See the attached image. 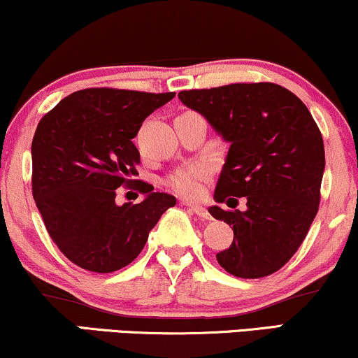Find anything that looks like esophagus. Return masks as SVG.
I'll return each instance as SVG.
<instances>
[{
  "instance_id": "34e87169",
  "label": "esophagus",
  "mask_w": 358,
  "mask_h": 358,
  "mask_svg": "<svg viewBox=\"0 0 358 358\" xmlns=\"http://www.w3.org/2000/svg\"><path fill=\"white\" fill-rule=\"evenodd\" d=\"M188 206H189V210H192L194 215L200 216V218L211 220V215H210V213H208V210H206L205 206H201V205H188Z\"/></svg>"
}]
</instances>
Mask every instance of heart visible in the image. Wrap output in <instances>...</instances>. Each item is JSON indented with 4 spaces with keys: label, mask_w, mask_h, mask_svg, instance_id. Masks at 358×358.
<instances>
[{
    "label": "heart",
    "mask_w": 358,
    "mask_h": 358,
    "mask_svg": "<svg viewBox=\"0 0 358 358\" xmlns=\"http://www.w3.org/2000/svg\"><path fill=\"white\" fill-rule=\"evenodd\" d=\"M213 169L208 164H189L173 171L166 178V187L187 200H198L205 194V183L211 178Z\"/></svg>",
    "instance_id": "b5f03b06"
}]
</instances>
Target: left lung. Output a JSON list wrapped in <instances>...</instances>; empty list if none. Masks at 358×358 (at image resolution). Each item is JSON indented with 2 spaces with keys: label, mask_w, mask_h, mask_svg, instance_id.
I'll return each instance as SVG.
<instances>
[{
  "label": "left lung",
  "mask_w": 358,
  "mask_h": 358,
  "mask_svg": "<svg viewBox=\"0 0 358 358\" xmlns=\"http://www.w3.org/2000/svg\"><path fill=\"white\" fill-rule=\"evenodd\" d=\"M178 97L231 143L215 200L229 208L246 200L244 211L208 208L234 233L216 259L236 278L275 273L299 250L319 211L325 153L309 108L273 83L182 90Z\"/></svg>",
  "instance_id": "left-lung-1"
}]
</instances>
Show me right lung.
Masks as SVG:
<instances>
[{
  "label": "right lung",
  "instance_id": "add662e5",
  "mask_svg": "<svg viewBox=\"0 0 358 358\" xmlns=\"http://www.w3.org/2000/svg\"><path fill=\"white\" fill-rule=\"evenodd\" d=\"M175 92L92 87L72 92L41 119L34 132L33 196L49 236L71 262L92 273H114L145 246L175 196L152 192L145 200L115 203L132 185L140 153L132 138L143 120Z\"/></svg>",
  "mask_w": 358,
  "mask_h": 358
}]
</instances>
